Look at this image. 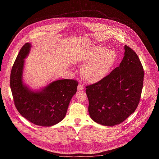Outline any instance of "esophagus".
<instances>
[{
	"label": "esophagus",
	"mask_w": 159,
	"mask_h": 159,
	"mask_svg": "<svg viewBox=\"0 0 159 159\" xmlns=\"http://www.w3.org/2000/svg\"><path fill=\"white\" fill-rule=\"evenodd\" d=\"M77 89H78L79 90H81L84 89V86H83L82 85H81V84H79V85H78V86H77Z\"/></svg>",
	"instance_id": "obj_1"
}]
</instances>
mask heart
<instances>
[{
  "label": "heart",
  "mask_w": 159,
  "mask_h": 159,
  "mask_svg": "<svg viewBox=\"0 0 159 159\" xmlns=\"http://www.w3.org/2000/svg\"><path fill=\"white\" fill-rule=\"evenodd\" d=\"M116 53L106 50L101 46H93L81 52L79 56L80 63H85L81 69V75L88 82L96 83L104 79L115 65Z\"/></svg>",
  "instance_id": "1"
}]
</instances>
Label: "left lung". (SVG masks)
Masks as SVG:
<instances>
[{
    "instance_id": "8db88e82",
    "label": "left lung",
    "mask_w": 159,
    "mask_h": 159,
    "mask_svg": "<svg viewBox=\"0 0 159 159\" xmlns=\"http://www.w3.org/2000/svg\"><path fill=\"white\" fill-rule=\"evenodd\" d=\"M120 66L101 80L85 87L89 115L95 122L112 126L123 122L139 104L144 71L141 61L129 47L125 46Z\"/></svg>"
}]
</instances>
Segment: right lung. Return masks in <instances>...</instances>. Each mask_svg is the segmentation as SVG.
Returning a JSON list of instances; mask_svg holds the SVG:
<instances>
[{
  "label": "right lung",
  "instance_id": "1",
  "mask_svg": "<svg viewBox=\"0 0 159 159\" xmlns=\"http://www.w3.org/2000/svg\"><path fill=\"white\" fill-rule=\"evenodd\" d=\"M30 48L28 43L22 46L12 67L10 86L14 102L20 115L32 123L53 126L65 116L79 83L72 79L58 80L50 84L42 91H31L22 80L24 59Z\"/></svg>",
  "mask_w": 159,
  "mask_h": 159
}]
</instances>
